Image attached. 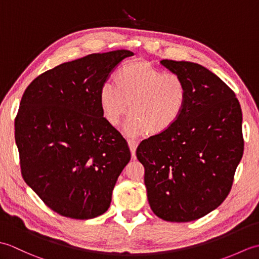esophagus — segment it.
Segmentation results:
<instances>
[{"label":"esophagus","instance_id":"esophagus-1","mask_svg":"<svg viewBox=\"0 0 259 259\" xmlns=\"http://www.w3.org/2000/svg\"><path fill=\"white\" fill-rule=\"evenodd\" d=\"M128 144H129V148H130V151H131V155L134 157H136V150H137V147H138V142L135 141V140H128Z\"/></svg>","mask_w":259,"mask_h":259}]
</instances>
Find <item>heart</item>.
<instances>
[{"instance_id":"b5f03b06","label":"heart","mask_w":259,"mask_h":259,"mask_svg":"<svg viewBox=\"0 0 259 259\" xmlns=\"http://www.w3.org/2000/svg\"><path fill=\"white\" fill-rule=\"evenodd\" d=\"M114 84L107 82L99 90L101 111L109 124L118 125L129 106L124 133L130 137L167 131L179 119L187 101L181 76L140 60L123 64L114 75Z\"/></svg>"}]
</instances>
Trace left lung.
I'll use <instances>...</instances> for the list:
<instances>
[{
	"instance_id": "left-lung-1",
	"label": "left lung",
	"mask_w": 259,
	"mask_h": 259,
	"mask_svg": "<svg viewBox=\"0 0 259 259\" xmlns=\"http://www.w3.org/2000/svg\"><path fill=\"white\" fill-rule=\"evenodd\" d=\"M160 64L184 79L187 101L171 128L141 142L137 158L152 211L166 222H192L229 194L244 152L243 114L233 90L210 70L189 61Z\"/></svg>"
}]
</instances>
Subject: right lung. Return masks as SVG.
I'll return each mask as SVG.
<instances>
[{
    "label": "right lung",
    "instance_id": "obj_1",
    "mask_svg": "<svg viewBox=\"0 0 259 259\" xmlns=\"http://www.w3.org/2000/svg\"><path fill=\"white\" fill-rule=\"evenodd\" d=\"M128 50L89 54L38 75L15 118L22 176L53 211L91 219L110 207L131 153L103 118L99 90Z\"/></svg>",
    "mask_w": 259,
    "mask_h": 259
}]
</instances>
